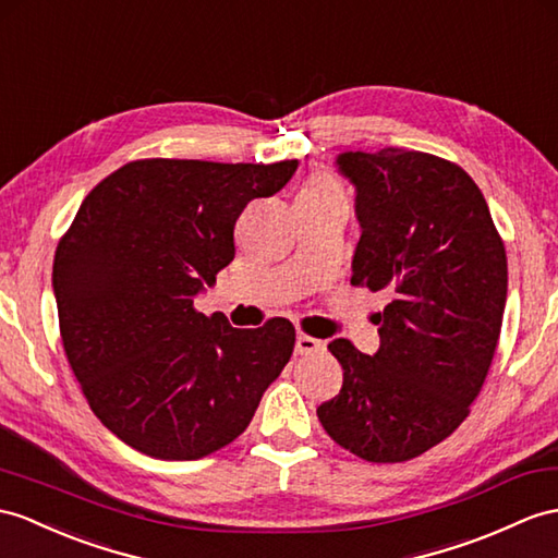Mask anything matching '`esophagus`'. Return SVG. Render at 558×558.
<instances>
[{"mask_svg":"<svg viewBox=\"0 0 558 558\" xmlns=\"http://www.w3.org/2000/svg\"><path fill=\"white\" fill-rule=\"evenodd\" d=\"M324 350V341L319 338H312L307 333H298L295 338V352L298 355H315V352Z\"/></svg>","mask_w":558,"mask_h":558,"instance_id":"34e87169","label":"esophagus"}]
</instances>
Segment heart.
<instances>
[{"mask_svg":"<svg viewBox=\"0 0 558 558\" xmlns=\"http://www.w3.org/2000/svg\"><path fill=\"white\" fill-rule=\"evenodd\" d=\"M319 201H345L343 186L326 172L307 177L305 184L301 186V192L295 196V203H319Z\"/></svg>","mask_w":558,"mask_h":558,"instance_id":"1","label":"heart"}]
</instances>
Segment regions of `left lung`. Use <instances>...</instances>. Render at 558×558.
I'll return each instance as SVG.
<instances>
[{
    "label": "left lung",
    "instance_id": "obj_1",
    "mask_svg": "<svg viewBox=\"0 0 558 558\" xmlns=\"http://www.w3.org/2000/svg\"><path fill=\"white\" fill-rule=\"evenodd\" d=\"M362 227L352 287L386 291L381 345L329 343L343 388L317 407L329 436L366 461L396 464L452 436L478 398L507 303V253L487 203L454 162L407 148L345 151Z\"/></svg>",
    "mask_w": 558,
    "mask_h": 558
}]
</instances>
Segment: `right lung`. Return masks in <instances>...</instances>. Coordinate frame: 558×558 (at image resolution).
Masks as SVG:
<instances>
[{
	"label": "right lung",
	"mask_w": 558,
	"mask_h": 558,
	"mask_svg": "<svg viewBox=\"0 0 558 558\" xmlns=\"http://www.w3.org/2000/svg\"><path fill=\"white\" fill-rule=\"evenodd\" d=\"M295 168L134 160L92 189L59 241L51 283L65 357L92 412L134 450L170 461L217 452L291 360L289 319L234 329L194 298L234 260L243 208Z\"/></svg>",
	"instance_id": "right-lung-1"
}]
</instances>
